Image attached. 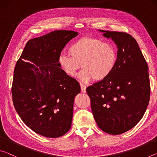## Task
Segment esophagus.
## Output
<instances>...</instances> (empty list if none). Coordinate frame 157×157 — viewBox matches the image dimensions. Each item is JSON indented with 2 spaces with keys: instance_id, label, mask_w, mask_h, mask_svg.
<instances>
[{
  "instance_id": "1",
  "label": "esophagus",
  "mask_w": 157,
  "mask_h": 157,
  "mask_svg": "<svg viewBox=\"0 0 157 157\" xmlns=\"http://www.w3.org/2000/svg\"><path fill=\"white\" fill-rule=\"evenodd\" d=\"M80 87H81V91L82 93H86V86H85L84 84L80 83Z\"/></svg>"
}]
</instances>
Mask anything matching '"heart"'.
<instances>
[{
	"mask_svg": "<svg viewBox=\"0 0 157 157\" xmlns=\"http://www.w3.org/2000/svg\"><path fill=\"white\" fill-rule=\"evenodd\" d=\"M69 54H61L58 64L63 72L74 76L79 73L82 82L102 81L115 70L118 62V50L115 45L105 43L100 39L85 36L78 39L68 49Z\"/></svg>",
	"mask_w": 157,
	"mask_h": 157,
	"instance_id": "b5f03b06",
	"label": "heart"
}]
</instances>
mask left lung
<instances>
[{
  "label": "left lung",
  "instance_id": "8db88e82",
  "mask_svg": "<svg viewBox=\"0 0 157 157\" xmlns=\"http://www.w3.org/2000/svg\"><path fill=\"white\" fill-rule=\"evenodd\" d=\"M118 48V62L111 75L86 88L99 128L118 135L133 128L143 118L150 101L148 66L137 41L129 34L105 31Z\"/></svg>",
  "mask_w": 157,
  "mask_h": 157
}]
</instances>
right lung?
Here are the masks:
<instances>
[{
    "instance_id": "obj_1",
    "label": "right lung",
    "mask_w": 157,
    "mask_h": 157,
    "mask_svg": "<svg viewBox=\"0 0 157 157\" xmlns=\"http://www.w3.org/2000/svg\"><path fill=\"white\" fill-rule=\"evenodd\" d=\"M78 34L55 30L32 39L16 63L12 86L15 109L26 125L45 137L62 136L71 127L80 86L59 67L58 58Z\"/></svg>"
}]
</instances>
